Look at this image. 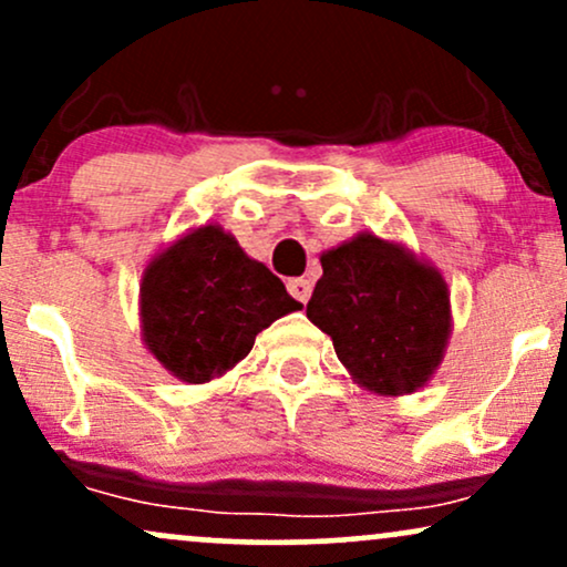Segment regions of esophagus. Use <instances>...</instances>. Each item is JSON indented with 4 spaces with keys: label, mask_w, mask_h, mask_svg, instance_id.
Returning a JSON list of instances; mask_svg holds the SVG:
<instances>
[{
    "label": "esophagus",
    "mask_w": 567,
    "mask_h": 567,
    "mask_svg": "<svg viewBox=\"0 0 567 567\" xmlns=\"http://www.w3.org/2000/svg\"><path fill=\"white\" fill-rule=\"evenodd\" d=\"M288 290H290V296L296 298V301L306 303V301H309V296H311V282H309V279H303V277L290 279Z\"/></svg>",
    "instance_id": "34e87169"
}]
</instances>
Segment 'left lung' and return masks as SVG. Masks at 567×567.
I'll return each mask as SVG.
<instances>
[{"instance_id": "8db88e82", "label": "left lung", "mask_w": 567, "mask_h": 567, "mask_svg": "<svg viewBox=\"0 0 567 567\" xmlns=\"http://www.w3.org/2000/svg\"><path fill=\"white\" fill-rule=\"evenodd\" d=\"M306 317L330 336L351 381L402 396L434 379L453 333L451 288L408 245L360 231L320 256Z\"/></svg>"}]
</instances>
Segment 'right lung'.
Returning <instances> with one entry per match:
<instances>
[{
	"label": "right lung",
	"instance_id": "obj_1",
	"mask_svg": "<svg viewBox=\"0 0 567 567\" xmlns=\"http://www.w3.org/2000/svg\"><path fill=\"white\" fill-rule=\"evenodd\" d=\"M301 309L218 224H202L162 247L141 277V338L184 383H207L250 354L256 336Z\"/></svg>",
	"mask_w": 567,
	"mask_h": 567
}]
</instances>
